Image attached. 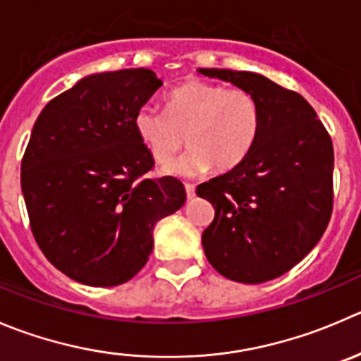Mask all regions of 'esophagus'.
<instances>
[{"label":"esophagus","mask_w":361,"mask_h":361,"mask_svg":"<svg viewBox=\"0 0 361 361\" xmlns=\"http://www.w3.org/2000/svg\"><path fill=\"white\" fill-rule=\"evenodd\" d=\"M185 192H187V197L192 199L195 195V187L192 183H185Z\"/></svg>","instance_id":"esophagus-1"}]
</instances>
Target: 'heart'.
Segmentation results:
<instances>
[{
  "mask_svg": "<svg viewBox=\"0 0 361 361\" xmlns=\"http://www.w3.org/2000/svg\"><path fill=\"white\" fill-rule=\"evenodd\" d=\"M137 137L159 164H166L183 148L185 135L192 146L167 173L192 176L240 166L261 128V109L250 92L188 79L166 99V111L142 106L134 116Z\"/></svg>",
  "mask_w": 361,
  "mask_h": 361,
  "instance_id": "heart-1",
  "label": "heart"
}]
</instances>
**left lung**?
<instances>
[{
	"mask_svg": "<svg viewBox=\"0 0 361 361\" xmlns=\"http://www.w3.org/2000/svg\"><path fill=\"white\" fill-rule=\"evenodd\" d=\"M257 99L261 128L240 166L195 188L215 209L202 233L209 264L234 282L261 284L298 264L334 212V145L300 93L254 72L199 68Z\"/></svg>",
	"mask_w": 361,
	"mask_h": 361,
	"instance_id": "1",
	"label": "left lung"
}]
</instances>
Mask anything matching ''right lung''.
<instances>
[{"instance_id": "obj_1", "label": "right lung", "mask_w": 361, "mask_h": 361, "mask_svg": "<svg viewBox=\"0 0 361 361\" xmlns=\"http://www.w3.org/2000/svg\"><path fill=\"white\" fill-rule=\"evenodd\" d=\"M160 86L148 68L93 73L35 121L20 162L30 227L72 281L93 288L130 281L152 254L157 222L187 199L176 178H146L155 162L134 128Z\"/></svg>"}]
</instances>
